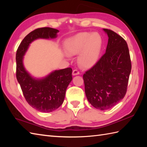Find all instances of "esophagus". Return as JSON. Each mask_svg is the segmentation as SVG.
<instances>
[{
    "instance_id": "obj_1",
    "label": "esophagus",
    "mask_w": 147,
    "mask_h": 147,
    "mask_svg": "<svg viewBox=\"0 0 147 147\" xmlns=\"http://www.w3.org/2000/svg\"><path fill=\"white\" fill-rule=\"evenodd\" d=\"M80 74V72L78 71L77 69H74L73 71V76H76V75H78Z\"/></svg>"
}]
</instances>
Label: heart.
<instances>
[{"mask_svg": "<svg viewBox=\"0 0 147 147\" xmlns=\"http://www.w3.org/2000/svg\"><path fill=\"white\" fill-rule=\"evenodd\" d=\"M101 47V38L96 33H80L65 43V49L71 54H79L81 66L90 68L97 62Z\"/></svg>", "mask_w": 147, "mask_h": 147, "instance_id": "1", "label": "heart"}]
</instances>
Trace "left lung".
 <instances>
[{
  "instance_id": "1",
  "label": "left lung",
  "mask_w": 147,
  "mask_h": 147,
  "mask_svg": "<svg viewBox=\"0 0 147 147\" xmlns=\"http://www.w3.org/2000/svg\"><path fill=\"white\" fill-rule=\"evenodd\" d=\"M103 30L109 37L105 53L83 76L87 99L101 111L112 108L124 97L131 70L126 42L113 31Z\"/></svg>"
}]
</instances>
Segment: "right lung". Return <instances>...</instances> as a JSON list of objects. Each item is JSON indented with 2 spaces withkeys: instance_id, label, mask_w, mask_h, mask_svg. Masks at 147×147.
Masks as SVG:
<instances>
[{
  "instance_id": "right-lung-1",
  "label": "right lung",
  "mask_w": 147,
  "mask_h": 147,
  "mask_svg": "<svg viewBox=\"0 0 147 147\" xmlns=\"http://www.w3.org/2000/svg\"><path fill=\"white\" fill-rule=\"evenodd\" d=\"M58 32V30L49 27L33 30L22 40L16 55V78L24 98L30 105L42 112H52L62 104L65 91L73 80L72 69L55 70L42 78H35L24 68L23 57L34 40L55 38Z\"/></svg>"
}]
</instances>
